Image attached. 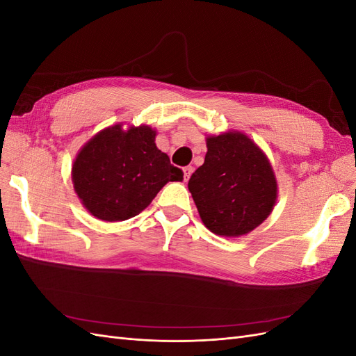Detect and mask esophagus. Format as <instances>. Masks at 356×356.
Here are the masks:
<instances>
[{"instance_id": "34e87169", "label": "esophagus", "mask_w": 356, "mask_h": 356, "mask_svg": "<svg viewBox=\"0 0 356 356\" xmlns=\"http://www.w3.org/2000/svg\"><path fill=\"white\" fill-rule=\"evenodd\" d=\"M182 170H184V179L188 181L190 177H191V174H193V168H191V166H186Z\"/></svg>"}]
</instances>
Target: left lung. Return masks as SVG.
Instances as JSON below:
<instances>
[{
  "label": "left lung",
  "mask_w": 356,
  "mask_h": 356,
  "mask_svg": "<svg viewBox=\"0 0 356 356\" xmlns=\"http://www.w3.org/2000/svg\"><path fill=\"white\" fill-rule=\"evenodd\" d=\"M207 147L204 163L188 181L203 224L225 238L252 232L276 203L270 161L252 139L236 131L208 136Z\"/></svg>",
  "instance_id": "8db88e82"
}]
</instances>
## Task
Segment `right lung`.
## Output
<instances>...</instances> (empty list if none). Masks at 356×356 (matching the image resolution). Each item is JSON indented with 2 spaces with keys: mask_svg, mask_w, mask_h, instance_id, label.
<instances>
[{
  "mask_svg": "<svg viewBox=\"0 0 356 356\" xmlns=\"http://www.w3.org/2000/svg\"><path fill=\"white\" fill-rule=\"evenodd\" d=\"M149 126L114 124L83 145L72 165L74 190L93 217L124 221L144 211L166 182L182 181L156 147Z\"/></svg>",
  "mask_w": 356,
  "mask_h": 356,
  "instance_id": "1",
  "label": "right lung"
}]
</instances>
